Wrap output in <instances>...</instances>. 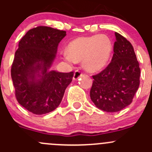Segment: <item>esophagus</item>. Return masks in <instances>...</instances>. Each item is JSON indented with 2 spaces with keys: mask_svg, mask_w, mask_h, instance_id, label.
<instances>
[{
  "mask_svg": "<svg viewBox=\"0 0 152 152\" xmlns=\"http://www.w3.org/2000/svg\"><path fill=\"white\" fill-rule=\"evenodd\" d=\"M82 72L79 71V70H76V71L74 72V74H73V80H77L78 79H79V78L82 76Z\"/></svg>",
  "mask_w": 152,
  "mask_h": 152,
  "instance_id": "1",
  "label": "esophagus"
}]
</instances>
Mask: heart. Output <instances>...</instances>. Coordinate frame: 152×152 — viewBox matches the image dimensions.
<instances>
[{
    "instance_id": "b5f03b06",
    "label": "heart",
    "mask_w": 152,
    "mask_h": 152,
    "mask_svg": "<svg viewBox=\"0 0 152 152\" xmlns=\"http://www.w3.org/2000/svg\"><path fill=\"white\" fill-rule=\"evenodd\" d=\"M113 42L104 34L76 38L62 53V58L70 65L82 62L86 70L96 72L104 67L113 53Z\"/></svg>"
}]
</instances>
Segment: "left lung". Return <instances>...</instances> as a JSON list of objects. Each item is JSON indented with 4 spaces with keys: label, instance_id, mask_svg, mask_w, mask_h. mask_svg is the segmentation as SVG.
Listing matches in <instances>:
<instances>
[{
    "label": "left lung",
    "instance_id": "obj_1",
    "mask_svg": "<svg viewBox=\"0 0 152 152\" xmlns=\"http://www.w3.org/2000/svg\"><path fill=\"white\" fill-rule=\"evenodd\" d=\"M111 62L101 73L93 76L90 99L107 113L121 111L129 106L140 85V69L132 44L115 32Z\"/></svg>",
    "mask_w": 152,
    "mask_h": 152
}]
</instances>
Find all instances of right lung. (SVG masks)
Returning <instances> with one entry per match:
<instances>
[{
	"mask_svg": "<svg viewBox=\"0 0 152 152\" xmlns=\"http://www.w3.org/2000/svg\"><path fill=\"white\" fill-rule=\"evenodd\" d=\"M66 31L47 26L29 30L19 42L11 69L18 103L35 115L50 113L60 104L73 72L50 70Z\"/></svg>",
	"mask_w": 152,
	"mask_h": 152,
	"instance_id": "add662e5",
	"label": "right lung"
}]
</instances>
